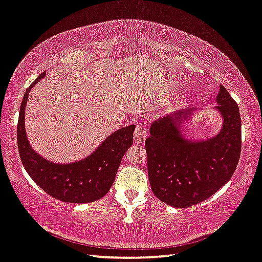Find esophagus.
Instances as JSON below:
<instances>
[{"label": "esophagus", "mask_w": 262, "mask_h": 262, "mask_svg": "<svg viewBox=\"0 0 262 262\" xmlns=\"http://www.w3.org/2000/svg\"><path fill=\"white\" fill-rule=\"evenodd\" d=\"M147 135H148L147 128L142 126V124H140V126L136 127V129L134 132V141L136 143H142L144 142V140L147 139Z\"/></svg>", "instance_id": "obj_1"}]
</instances>
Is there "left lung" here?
Returning a JSON list of instances; mask_svg holds the SVG:
<instances>
[{"instance_id": "obj_1", "label": "left lung", "mask_w": 262, "mask_h": 262, "mask_svg": "<svg viewBox=\"0 0 262 262\" xmlns=\"http://www.w3.org/2000/svg\"><path fill=\"white\" fill-rule=\"evenodd\" d=\"M215 107L223 127L213 138L193 141L181 132L194 108L155 120L146 140L148 176L155 196L170 206L184 209L205 201L233 175L242 151L239 107L221 85Z\"/></svg>"}]
</instances>
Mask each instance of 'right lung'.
<instances>
[{
  "label": "right lung",
  "instance_id": "1",
  "mask_svg": "<svg viewBox=\"0 0 262 262\" xmlns=\"http://www.w3.org/2000/svg\"><path fill=\"white\" fill-rule=\"evenodd\" d=\"M44 76L45 72L32 82L20 103L17 124L20 161L29 176L50 196L78 204L98 201L108 192L113 184L124 152L133 144L135 126L132 124L114 132L94 152L74 163L59 164L45 160L31 148L24 124L29 92Z\"/></svg>",
  "mask_w": 262,
  "mask_h": 262
}]
</instances>
